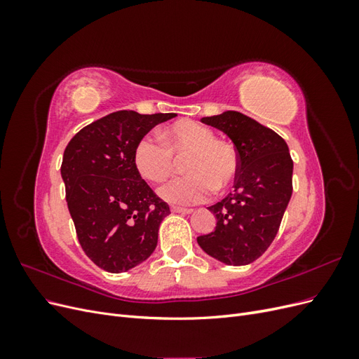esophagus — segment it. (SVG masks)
I'll return each mask as SVG.
<instances>
[{"instance_id":"1","label":"esophagus","mask_w":359,"mask_h":359,"mask_svg":"<svg viewBox=\"0 0 359 359\" xmlns=\"http://www.w3.org/2000/svg\"><path fill=\"white\" fill-rule=\"evenodd\" d=\"M172 212H180V214H190L191 208H182V206H172Z\"/></svg>"}]
</instances>
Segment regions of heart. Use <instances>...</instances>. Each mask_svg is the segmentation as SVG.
I'll return each instance as SVG.
<instances>
[{"mask_svg": "<svg viewBox=\"0 0 359 359\" xmlns=\"http://www.w3.org/2000/svg\"><path fill=\"white\" fill-rule=\"evenodd\" d=\"M161 140L154 135L140 137L133 149V165L139 175L151 181H165L175 169V157L186 156L184 170L158 189L160 196L172 203L203 202L217 190L229 189L240 170L236 149L226 140L215 139L210 127L196 121H180L163 130Z\"/></svg>", "mask_w": 359, "mask_h": 359, "instance_id": "heart-1", "label": "heart"}]
</instances>
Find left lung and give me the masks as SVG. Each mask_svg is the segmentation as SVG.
Masks as SVG:
<instances>
[{"label": "left lung", "mask_w": 359, "mask_h": 359, "mask_svg": "<svg viewBox=\"0 0 359 359\" xmlns=\"http://www.w3.org/2000/svg\"><path fill=\"white\" fill-rule=\"evenodd\" d=\"M232 139L240 157L233 193L210 206L214 232L198 236L205 253L241 266L262 256L274 241L292 196L293 161L285 139L241 112L202 118Z\"/></svg>", "instance_id": "left-lung-1"}]
</instances>
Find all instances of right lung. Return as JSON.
<instances>
[{"mask_svg": "<svg viewBox=\"0 0 359 359\" xmlns=\"http://www.w3.org/2000/svg\"><path fill=\"white\" fill-rule=\"evenodd\" d=\"M177 114L118 111L83 127L66 147L61 177L85 255L107 273H124L156 250L169 205L133 165L137 140Z\"/></svg>", "mask_w": 359, "mask_h": 359, "instance_id": "add662e5", "label": "right lung"}]
</instances>
